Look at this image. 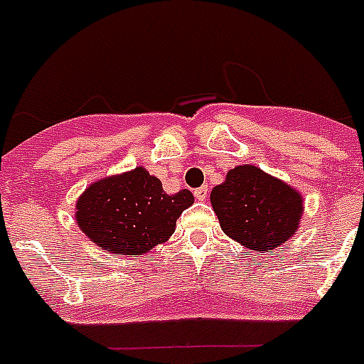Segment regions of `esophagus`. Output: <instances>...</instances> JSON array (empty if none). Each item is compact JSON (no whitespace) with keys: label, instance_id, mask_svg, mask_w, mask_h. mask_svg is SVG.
<instances>
[{"label":"esophagus","instance_id":"34e87169","mask_svg":"<svg viewBox=\"0 0 364 364\" xmlns=\"http://www.w3.org/2000/svg\"><path fill=\"white\" fill-rule=\"evenodd\" d=\"M208 194H209L208 187H200L194 191V196H196V200H200V202H203V200L208 198Z\"/></svg>","mask_w":364,"mask_h":364}]
</instances>
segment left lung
Listing matches in <instances>:
<instances>
[{
	"label": "left lung",
	"mask_w": 364,
	"mask_h": 364,
	"mask_svg": "<svg viewBox=\"0 0 364 364\" xmlns=\"http://www.w3.org/2000/svg\"><path fill=\"white\" fill-rule=\"evenodd\" d=\"M211 205L223 232L254 252H271L288 241L303 215L299 192L252 164L230 170L211 191Z\"/></svg>",
	"instance_id": "obj_1"
}]
</instances>
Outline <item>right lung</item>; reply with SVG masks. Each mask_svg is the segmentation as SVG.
<instances>
[{"label": "right lung", "instance_id": "1", "mask_svg": "<svg viewBox=\"0 0 364 364\" xmlns=\"http://www.w3.org/2000/svg\"><path fill=\"white\" fill-rule=\"evenodd\" d=\"M192 202L191 191L166 194L155 176L138 166L85 188L76 202V223L102 250L141 256L170 239Z\"/></svg>", "mask_w": 364, "mask_h": 364}]
</instances>
